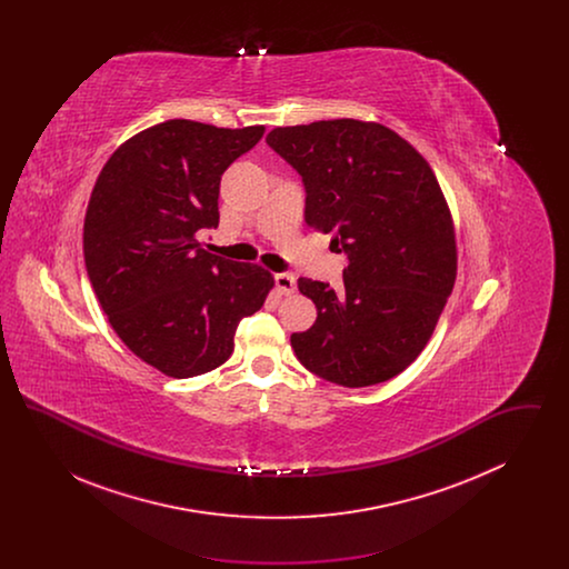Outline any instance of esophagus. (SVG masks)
Returning a JSON list of instances; mask_svg holds the SVG:
<instances>
[{"mask_svg": "<svg viewBox=\"0 0 569 569\" xmlns=\"http://www.w3.org/2000/svg\"><path fill=\"white\" fill-rule=\"evenodd\" d=\"M274 286H277L279 295L288 297V295H292L297 290V277L290 274V272H277L274 274Z\"/></svg>", "mask_w": 569, "mask_h": 569, "instance_id": "esophagus-1", "label": "esophagus"}]
</instances>
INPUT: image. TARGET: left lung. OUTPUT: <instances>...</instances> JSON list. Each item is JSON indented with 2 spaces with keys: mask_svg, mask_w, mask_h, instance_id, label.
<instances>
[{
  "mask_svg": "<svg viewBox=\"0 0 569 569\" xmlns=\"http://www.w3.org/2000/svg\"><path fill=\"white\" fill-rule=\"evenodd\" d=\"M272 151L305 183V221L346 251L343 288L298 279L316 325L290 337L318 378L362 388L418 358L457 279L455 223L429 162L390 128L330 119L274 128Z\"/></svg>",
  "mask_w": 569,
  "mask_h": 569,
  "instance_id": "1",
  "label": "left lung"
}]
</instances>
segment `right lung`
<instances>
[{
    "mask_svg": "<svg viewBox=\"0 0 569 569\" xmlns=\"http://www.w3.org/2000/svg\"><path fill=\"white\" fill-rule=\"evenodd\" d=\"M262 134L264 126L170 119L126 140L93 186L82 228L89 281L117 337L163 376L223 365L237 326L274 286L262 267L213 256L196 237L219 223L223 170Z\"/></svg>",
    "mask_w": 569,
    "mask_h": 569,
    "instance_id": "right-lung-1",
    "label": "right lung"
}]
</instances>
